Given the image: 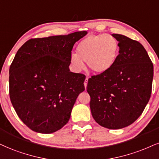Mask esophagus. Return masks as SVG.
Instances as JSON below:
<instances>
[{
    "instance_id": "34e87169",
    "label": "esophagus",
    "mask_w": 159,
    "mask_h": 159,
    "mask_svg": "<svg viewBox=\"0 0 159 159\" xmlns=\"http://www.w3.org/2000/svg\"><path fill=\"white\" fill-rule=\"evenodd\" d=\"M88 80H89V77H88V76H86V78H85V82H84V85H85V89H86V87H87Z\"/></svg>"
}]
</instances>
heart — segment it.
Masks as SVG:
<instances>
[{"mask_svg": "<svg viewBox=\"0 0 159 159\" xmlns=\"http://www.w3.org/2000/svg\"><path fill=\"white\" fill-rule=\"evenodd\" d=\"M119 54L118 40L105 34H91L83 39L76 47V54L70 55V61L76 71L85 68L84 62L93 72L102 74L111 69Z\"/></svg>", "mask_w": 159, "mask_h": 159, "instance_id": "b5f03b06", "label": "heart"}]
</instances>
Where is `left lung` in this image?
<instances>
[{
    "label": "left lung",
    "instance_id": "1",
    "mask_svg": "<svg viewBox=\"0 0 159 159\" xmlns=\"http://www.w3.org/2000/svg\"><path fill=\"white\" fill-rule=\"evenodd\" d=\"M119 54L105 73L92 76L87 91L94 120L108 129H121L134 123L148 103L152 91L153 65L144 46L126 36L113 34Z\"/></svg>",
    "mask_w": 159,
    "mask_h": 159
}]
</instances>
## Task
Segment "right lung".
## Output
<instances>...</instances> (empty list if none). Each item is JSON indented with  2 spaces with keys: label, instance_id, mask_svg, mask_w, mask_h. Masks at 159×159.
Listing matches in <instances>:
<instances>
[{
  "label": "right lung",
  "instance_id": "1",
  "mask_svg": "<svg viewBox=\"0 0 159 159\" xmlns=\"http://www.w3.org/2000/svg\"><path fill=\"white\" fill-rule=\"evenodd\" d=\"M87 32L32 38L15 54L9 68V97L31 130L52 134L68 123L85 76L70 72L71 51Z\"/></svg>",
  "mask_w": 159,
  "mask_h": 159
}]
</instances>
